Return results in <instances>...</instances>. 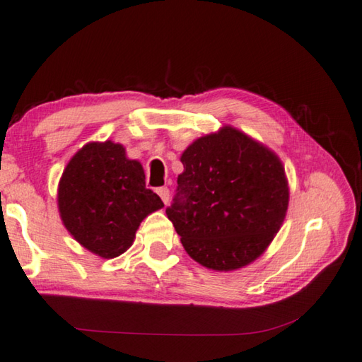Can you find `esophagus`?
Listing matches in <instances>:
<instances>
[{"mask_svg": "<svg viewBox=\"0 0 362 362\" xmlns=\"http://www.w3.org/2000/svg\"><path fill=\"white\" fill-rule=\"evenodd\" d=\"M156 193H158V196H160L161 201H163L164 204H168V201H169V189H168V187L156 188Z\"/></svg>", "mask_w": 362, "mask_h": 362, "instance_id": "1", "label": "esophagus"}]
</instances>
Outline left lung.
Returning <instances> with one entry per match:
<instances>
[{"mask_svg":"<svg viewBox=\"0 0 362 362\" xmlns=\"http://www.w3.org/2000/svg\"><path fill=\"white\" fill-rule=\"evenodd\" d=\"M168 218L201 266L228 272L266 252L285 220L290 188L264 144L223 127L189 144Z\"/></svg>","mask_w":362,"mask_h":362,"instance_id":"left-lung-1","label":"left lung"}]
</instances>
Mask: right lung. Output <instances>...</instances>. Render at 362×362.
I'll return each instance as SVG.
<instances>
[{
	"instance_id": "1",
	"label": "right lung",
	"mask_w": 362,
	"mask_h": 362,
	"mask_svg": "<svg viewBox=\"0 0 362 362\" xmlns=\"http://www.w3.org/2000/svg\"><path fill=\"white\" fill-rule=\"evenodd\" d=\"M57 201L68 233L104 259L127 252L141 221L164 207L160 196L146 188L142 164L112 141L88 142L72 156Z\"/></svg>"
}]
</instances>
